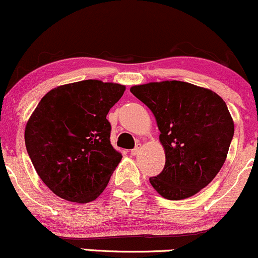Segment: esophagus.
Wrapping results in <instances>:
<instances>
[{"label":"esophagus","mask_w":258,"mask_h":258,"mask_svg":"<svg viewBox=\"0 0 258 258\" xmlns=\"http://www.w3.org/2000/svg\"><path fill=\"white\" fill-rule=\"evenodd\" d=\"M141 148H142V144H137L135 149L131 150V155H133V156L137 155V154L139 153V150H141Z\"/></svg>","instance_id":"esophagus-1"}]
</instances>
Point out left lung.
Wrapping results in <instances>:
<instances>
[{"label": "left lung", "mask_w": 258, "mask_h": 258, "mask_svg": "<svg viewBox=\"0 0 258 258\" xmlns=\"http://www.w3.org/2000/svg\"><path fill=\"white\" fill-rule=\"evenodd\" d=\"M132 94L155 116L166 162L150 184L162 198L199 193L220 172L234 135L226 102L209 88L183 81L132 86Z\"/></svg>", "instance_id": "8db88e82"}]
</instances>
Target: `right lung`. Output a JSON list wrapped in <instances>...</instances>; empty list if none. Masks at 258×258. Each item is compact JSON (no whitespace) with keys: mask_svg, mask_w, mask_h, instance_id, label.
<instances>
[{"mask_svg":"<svg viewBox=\"0 0 258 258\" xmlns=\"http://www.w3.org/2000/svg\"><path fill=\"white\" fill-rule=\"evenodd\" d=\"M126 87L84 80L53 88L25 127V146L42 182L61 199L85 204L108 185L122 155L110 144L106 115Z\"/></svg>","mask_w":258,"mask_h":258,"instance_id":"add662e5","label":"right lung"}]
</instances>
